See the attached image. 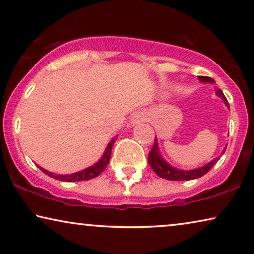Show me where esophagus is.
Instances as JSON below:
<instances>
[{
	"label": "esophagus",
	"instance_id": "1",
	"mask_svg": "<svg viewBox=\"0 0 254 254\" xmlns=\"http://www.w3.org/2000/svg\"><path fill=\"white\" fill-rule=\"evenodd\" d=\"M143 120H144V118L142 116H138V114L133 118V123H138V121H143Z\"/></svg>",
	"mask_w": 254,
	"mask_h": 254
}]
</instances>
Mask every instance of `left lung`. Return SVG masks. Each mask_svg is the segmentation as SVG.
I'll use <instances>...</instances> for the list:
<instances>
[{
    "mask_svg": "<svg viewBox=\"0 0 254 254\" xmlns=\"http://www.w3.org/2000/svg\"><path fill=\"white\" fill-rule=\"evenodd\" d=\"M199 79L201 82H214L213 78L207 77V76H199ZM216 93L217 96L222 97V99H223L224 103L228 105V100L223 95V92H222V90L218 89ZM216 161L217 159H214V161L208 163L207 165L202 166V168L189 170V171H185V170H177L175 168H172L171 165H169L168 163H166L164 159L159 156L157 140H156V138H155L154 145H152L151 150L149 152V156H148L149 164H150L151 169L156 172V175L161 177V178H164L168 180H192V179L200 178V177L206 175V173L209 171L215 164H216Z\"/></svg>",
    "mask_w": 254,
    "mask_h": 254,
    "instance_id": "8db88e82",
    "label": "left lung"
}]
</instances>
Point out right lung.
<instances>
[{"mask_svg":"<svg viewBox=\"0 0 254 254\" xmlns=\"http://www.w3.org/2000/svg\"><path fill=\"white\" fill-rule=\"evenodd\" d=\"M116 142V138H113L112 141L110 142L109 145H107L105 152H104L103 157L100 158V161L98 163H96L95 165L90 166L88 169H84L83 171L76 172V173H71V175H67V176H61V175H54V173L48 172L47 170H45L43 168H40L41 171L44 173H46L47 176L52 177L54 179H59L61 182H82V180H89L92 178H96L97 176H99L102 173L105 168L109 164L110 162V157H111V151H112V147Z\"/></svg>","mask_w":254,"mask_h":254,"instance_id":"1","label":"right lung"}]
</instances>
